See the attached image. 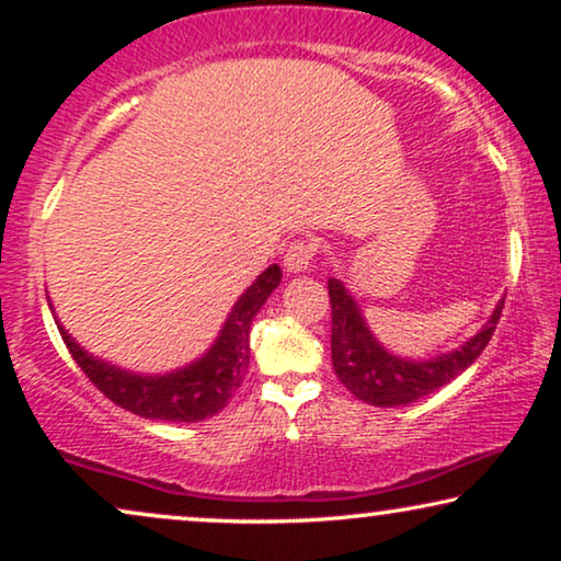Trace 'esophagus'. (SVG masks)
Listing matches in <instances>:
<instances>
[{
    "label": "esophagus",
    "instance_id": "34e87169",
    "mask_svg": "<svg viewBox=\"0 0 561 561\" xmlns=\"http://www.w3.org/2000/svg\"><path fill=\"white\" fill-rule=\"evenodd\" d=\"M313 257H317V242L296 240L288 244L283 265H286L288 273H306L313 265Z\"/></svg>",
    "mask_w": 561,
    "mask_h": 561
}]
</instances>
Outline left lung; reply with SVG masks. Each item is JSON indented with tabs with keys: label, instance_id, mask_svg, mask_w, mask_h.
Listing matches in <instances>:
<instances>
[{
	"label": "left lung",
	"instance_id": "obj_1",
	"mask_svg": "<svg viewBox=\"0 0 561 561\" xmlns=\"http://www.w3.org/2000/svg\"><path fill=\"white\" fill-rule=\"evenodd\" d=\"M327 288L332 301V365L336 378L352 396L378 409L419 401L462 375L488 347L503 311L501 298L480 332L459 350L432 359H409L393 355L375 340L363 311L342 280L329 278Z\"/></svg>",
	"mask_w": 561,
	"mask_h": 561
}]
</instances>
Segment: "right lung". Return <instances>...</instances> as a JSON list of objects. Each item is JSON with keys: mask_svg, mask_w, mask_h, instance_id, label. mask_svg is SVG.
I'll return each instance as SVG.
<instances>
[{"mask_svg": "<svg viewBox=\"0 0 561 561\" xmlns=\"http://www.w3.org/2000/svg\"><path fill=\"white\" fill-rule=\"evenodd\" d=\"M280 267L271 265L255 278V283L237 298L219 336L202 357L163 375H140L122 370L89 355L71 334L66 332L56 313L58 332L64 336L76 365L87 378L110 398L112 403L133 411L135 416L152 421H173V424H194L219 413L242 386L250 367V327L267 296L280 286ZM50 306V304H48Z\"/></svg>", "mask_w": 561, "mask_h": 561, "instance_id": "right-lung-1", "label": "right lung"}]
</instances>
